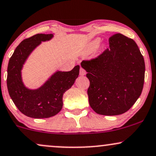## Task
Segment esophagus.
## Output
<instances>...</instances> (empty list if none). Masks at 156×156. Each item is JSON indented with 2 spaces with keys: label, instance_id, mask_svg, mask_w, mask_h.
Wrapping results in <instances>:
<instances>
[{
  "label": "esophagus",
  "instance_id": "obj_1",
  "mask_svg": "<svg viewBox=\"0 0 156 156\" xmlns=\"http://www.w3.org/2000/svg\"><path fill=\"white\" fill-rule=\"evenodd\" d=\"M86 71L83 70V68H80V73H79V74H80V76H85L86 75Z\"/></svg>",
  "mask_w": 156,
  "mask_h": 156
}]
</instances>
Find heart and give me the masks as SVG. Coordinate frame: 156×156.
I'll list each match as a JSON object with an SVG mask.
<instances>
[{
	"mask_svg": "<svg viewBox=\"0 0 156 156\" xmlns=\"http://www.w3.org/2000/svg\"><path fill=\"white\" fill-rule=\"evenodd\" d=\"M100 42V38L99 37H96V38L93 39L88 44L86 48V53L89 54L94 49H95L97 47V51L99 53H101L105 49L106 44L105 43H99Z\"/></svg>",
	"mask_w": 156,
	"mask_h": 156,
	"instance_id": "heart-1",
	"label": "heart"
}]
</instances>
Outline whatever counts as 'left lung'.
<instances>
[{
    "label": "left lung",
    "mask_w": 156,
    "mask_h": 156,
    "mask_svg": "<svg viewBox=\"0 0 156 156\" xmlns=\"http://www.w3.org/2000/svg\"><path fill=\"white\" fill-rule=\"evenodd\" d=\"M110 48L97 59L83 61L90 86L91 108L103 115L126 112L141 95L144 80V58L134 40L120 34L109 39Z\"/></svg>",
    "instance_id": "1"
}]
</instances>
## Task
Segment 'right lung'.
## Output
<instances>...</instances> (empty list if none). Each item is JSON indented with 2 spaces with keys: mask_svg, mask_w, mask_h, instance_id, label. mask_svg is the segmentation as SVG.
Returning a JSON list of instances; mask_svg holds the SVG:
<instances>
[{
  "mask_svg": "<svg viewBox=\"0 0 156 156\" xmlns=\"http://www.w3.org/2000/svg\"><path fill=\"white\" fill-rule=\"evenodd\" d=\"M53 34H37L20 43L10 58L7 69V88L20 111L33 119H46L57 115L63 105L65 91L72 87L79 75V65L72 70H57L37 89H30L22 80V70L32 52Z\"/></svg>",
  "mask_w": 156,
  "mask_h": 156,
  "instance_id": "obj_1",
  "label": "right lung"
}]
</instances>
